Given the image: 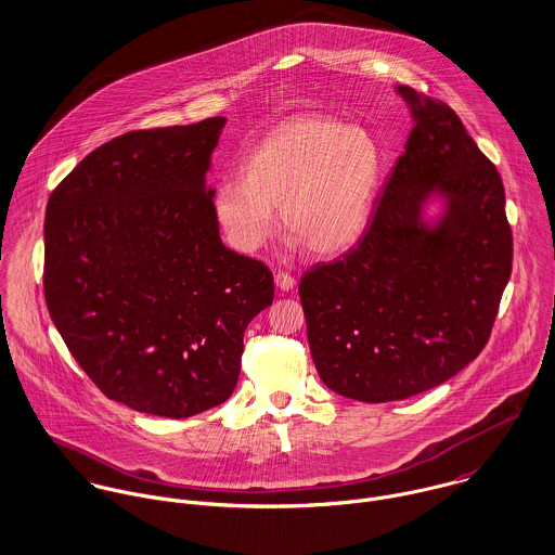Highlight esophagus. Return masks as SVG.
Wrapping results in <instances>:
<instances>
[{"label": "esophagus", "instance_id": "obj_1", "mask_svg": "<svg viewBox=\"0 0 555 555\" xmlns=\"http://www.w3.org/2000/svg\"><path fill=\"white\" fill-rule=\"evenodd\" d=\"M275 286L280 288V291H293L295 288V278L291 275V273H286V271H278L275 273Z\"/></svg>", "mask_w": 555, "mask_h": 555}]
</instances>
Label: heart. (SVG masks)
<instances>
[{
	"label": "heart",
	"instance_id": "1",
	"mask_svg": "<svg viewBox=\"0 0 555 555\" xmlns=\"http://www.w3.org/2000/svg\"><path fill=\"white\" fill-rule=\"evenodd\" d=\"M383 159L363 128L306 115L278 126L247 158L245 177L227 179L216 216L227 241L251 254L282 224L314 254L348 249L363 235L380 183Z\"/></svg>",
	"mask_w": 555,
	"mask_h": 555
}]
</instances>
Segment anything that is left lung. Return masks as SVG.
I'll return each instance as SVG.
<instances>
[{"instance_id": "obj_1", "label": "left lung", "mask_w": 555, "mask_h": 555, "mask_svg": "<svg viewBox=\"0 0 555 555\" xmlns=\"http://www.w3.org/2000/svg\"><path fill=\"white\" fill-rule=\"evenodd\" d=\"M414 128L359 243L312 264L299 297L322 383L380 403L429 391L475 361L513 269L504 185L457 113L399 85ZM440 191L436 228L420 205Z\"/></svg>"}]
</instances>
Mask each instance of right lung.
Returning a JSON list of instances; mask_svg holds the SVG:
<instances>
[{
	"label": "right lung",
	"mask_w": 555,
	"mask_h": 555,
	"mask_svg": "<svg viewBox=\"0 0 555 555\" xmlns=\"http://www.w3.org/2000/svg\"><path fill=\"white\" fill-rule=\"evenodd\" d=\"M224 117L126 132L80 159L44 218V299L91 383L185 418L235 391L273 275L229 249L205 172Z\"/></svg>",
	"instance_id": "obj_1"
}]
</instances>
